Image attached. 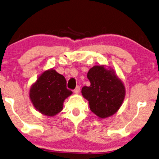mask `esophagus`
I'll list each match as a JSON object with an SVG mask.
<instances>
[{
    "mask_svg": "<svg viewBox=\"0 0 159 159\" xmlns=\"http://www.w3.org/2000/svg\"><path fill=\"white\" fill-rule=\"evenodd\" d=\"M80 85H77V87H76L75 89L74 90V93H76V94H77V93H80Z\"/></svg>",
    "mask_w": 159,
    "mask_h": 159,
    "instance_id": "obj_1",
    "label": "esophagus"
}]
</instances>
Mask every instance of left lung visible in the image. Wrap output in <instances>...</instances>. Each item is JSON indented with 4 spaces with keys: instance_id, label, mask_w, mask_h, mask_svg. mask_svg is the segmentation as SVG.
<instances>
[{
    "instance_id": "left-lung-1",
    "label": "left lung",
    "mask_w": 159,
    "mask_h": 159,
    "mask_svg": "<svg viewBox=\"0 0 159 159\" xmlns=\"http://www.w3.org/2000/svg\"><path fill=\"white\" fill-rule=\"evenodd\" d=\"M89 86L82 94L89 102L90 109L101 118L111 116L118 110L125 97V87L112 70L96 66L88 73Z\"/></svg>"
}]
</instances>
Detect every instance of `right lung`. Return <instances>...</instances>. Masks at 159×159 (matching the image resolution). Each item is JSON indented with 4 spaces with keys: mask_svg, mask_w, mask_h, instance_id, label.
<instances>
[{
    "mask_svg": "<svg viewBox=\"0 0 159 159\" xmlns=\"http://www.w3.org/2000/svg\"><path fill=\"white\" fill-rule=\"evenodd\" d=\"M72 93L66 80L53 69L44 71L30 88V98L35 108L43 115L54 116L63 109V102Z\"/></svg>",
    "mask_w": 159,
    "mask_h": 159,
    "instance_id": "add662e5",
    "label": "right lung"
}]
</instances>
